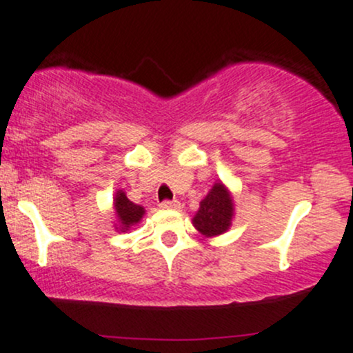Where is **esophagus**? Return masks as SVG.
Here are the masks:
<instances>
[{"label":"esophagus","mask_w":353,"mask_h":353,"mask_svg":"<svg viewBox=\"0 0 353 353\" xmlns=\"http://www.w3.org/2000/svg\"><path fill=\"white\" fill-rule=\"evenodd\" d=\"M159 206H161L162 209H177V208H181V203L177 199H164L162 201L161 204H159Z\"/></svg>","instance_id":"34e87169"}]
</instances>
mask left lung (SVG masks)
<instances>
[{"label":"left lung","instance_id":"left-lung-1","mask_svg":"<svg viewBox=\"0 0 353 353\" xmlns=\"http://www.w3.org/2000/svg\"><path fill=\"white\" fill-rule=\"evenodd\" d=\"M233 219V199L223 184L212 185L209 194L201 201L192 224L206 236H218L230 228Z\"/></svg>","mask_w":353,"mask_h":353}]
</instances>
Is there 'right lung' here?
Masks as SVG:
<instances>
[{
  "instance_id": "add662e5",
  "label": "right lung",
  "mask_w": 353,
  "mask_h": 353,
  "mask_svg": "<svg viewBox=\"0 0 353 353\" xmlns=\"http://www.w3.org/2000/svg\"><path fill=\"white\" fill-rule=\"evenodd\" d=\"M114 201H115V214H117L120 224L123 226L122 230H129L130 226L137 224L142 216H144L145 212L144 208L137 206V204H134L132 201L127 199L125 192L123 191H119L117 194H115Z\"/></svg>"
}]
</instances>
